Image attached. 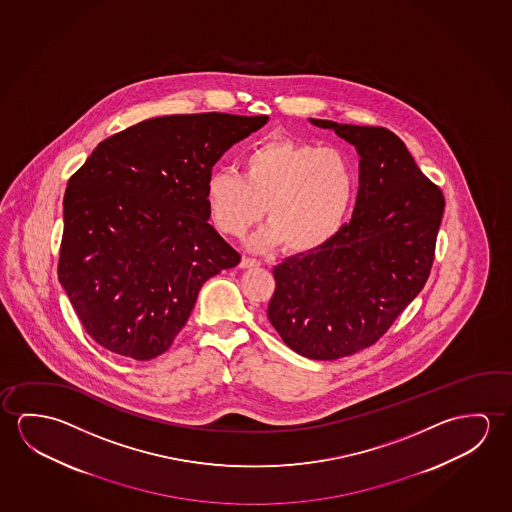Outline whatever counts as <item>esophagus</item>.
<instances>
[{
  "label": "esophagus",
  "instance_id": "obj_1",
  "mask_svg": "<svg viewBox=\"0 0 512 512\" xmlns=\"http://www.w3.org/2000/svg\"><path fill=\"white\" fill-rule=\"evenodd\" d=\"M258 265H260V261L254 260V258H244L242 263H240V267L242 268L258 267Z\"/></svg>",
  "mask_w": 512,
  "mask_h": 512
}]
</instances>
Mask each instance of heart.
Listing matches in <instances>:
<instances>
[{"mask_svg":"<svg viewBox=\"0 0 512 512\" xmlns=\"http://www.w3.org/2000/svg\"><path fill=\"white\" fill-rule=\"evenodd\" d=\"M354 190V169L340 149L276 138L242 158L240 176L211 172L204 197L222 233L244 236L267 206L270 224L254 245L284 242L288 251L313 252L340 231Z\"/></svg>","mask_w":512,"mask_h":512,"instance_id":"obj_1","label":"heart"}]
</instances>
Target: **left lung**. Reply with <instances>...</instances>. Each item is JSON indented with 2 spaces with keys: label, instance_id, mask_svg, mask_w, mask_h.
I'll return each mask as SVG.
<instances>
[{
  "label": "left lung",
  "instance_id": "8db88e82",
  "mask_svg": "<svg viewBox=\"0 0 512 512\" xmlns=\"http://www.w3.org/2000/svg\"><path fill=\"white\" fill-rule=\"evenodd\" d=\"M309 122L356 147V206L329 244L274 267L267 315L290 349L331 361L370 347L422 292L445 199L393 131Z\"/></svg>",
  "mask_w": 512,
  "mask_h": 512
}]
</instances>
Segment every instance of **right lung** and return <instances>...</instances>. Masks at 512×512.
Instances as JSON below:
<instances>
[{
    "label": "right lung",
    "instance_id": "add662e5",
    "mask_svg": "<svg viewBox=\"0 0 512 512\" xmlns=\"http://www.w3.org/2000/svg\"><path fill=\"white\" fill-rule=\"evenodd\" d=\"M267 115H165L106 138L67 183L58 281L119 356L169 349L210 277L240 254L208 224L206 181Z\"/></svg>",
    "mask_w": 512,
    "mask_h": 512
}]
</instances>
